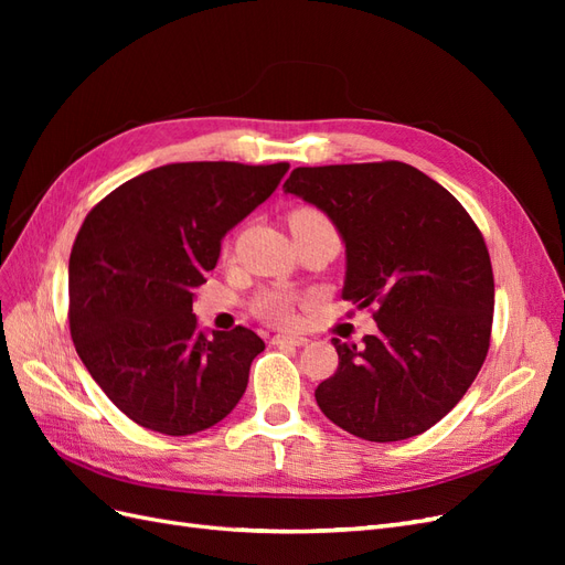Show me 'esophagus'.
<instances>
[{
  "instance_id": "34e87169",
  "label": "esophagus",
  "mask_w": 565,
  "mask_h": 565,
  "mask_svg": "<svg viewBox=\"0 0 565 565\" xmlns=\"http://www.w3.org/2000/svg\"><path fill=\"white\" fill-rule=\"evenodd\" d=\"M306 337H297V334H276L273 337V344L278 347H303L306 344Z\"/></svg>"
}]
</instances>
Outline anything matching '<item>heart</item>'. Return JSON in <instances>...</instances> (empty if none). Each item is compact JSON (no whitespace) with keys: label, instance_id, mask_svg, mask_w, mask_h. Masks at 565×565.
Masks as SVG:
<instances>
[{"label":"heart","instance_id":"obj_1","mask_svg":"<svg viewBox=\"0 0 565 565\" xmlns=\"http://www.w3.org/2000/svg\"><path fill=\"white\" fill-rule=\"evenodd\" d=\"M324 216L311 207H301L289 214V226L295 224H306V221H322ZM254 311L259 313L264 320L273 324H292L295 322V303L292 297H287L282 292H268L262 295L254 301Z\"/></svg>","mask_w":565,"mask_h":565}]
</instances>
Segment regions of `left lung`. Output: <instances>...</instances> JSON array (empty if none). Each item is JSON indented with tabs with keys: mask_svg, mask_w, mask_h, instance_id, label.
Masks as SVG:
<instances>
[{
	"mask_svg": "<svg viewBox=\"0 0 565 565\" xmlns=\"http://www.w3.org/2000/svg\"><path fill=\"white\" fill-rule=\"evenodd\" d=\"M282 191L328 214L347 247L341 299L377 306L365 344L332 339L322 415L374 443L431 429L481 370L492 328L488 247L467 210L405 162L297 167Z\"/></svg>",
	"mask_w": 565,
	"mask_h": 565,
	"instance_id": "1",
	"label": "left lung"
}]
</instances>
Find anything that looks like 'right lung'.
<instances>
[{"mask_svg": "<svg viewBox=\"0 0 565 565\" xmlns=\"http://www.w3.org/2000/svg\"><path fill=\"white\" fill-rule=\"evenodd\" d=\"M289 164L174 162L122 183L84 218L67 266L71 334L94 382L136 424L191 436L243 398L264 351L247 328L204 330L195 287L221 241Z\"/></svg>", "mask_w": 565, "mask_h": 565, "instance_id": "right-lung-1", "label": "right lung"}]
</instances>
